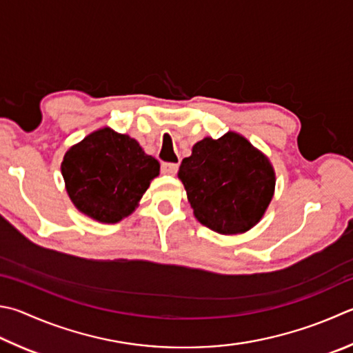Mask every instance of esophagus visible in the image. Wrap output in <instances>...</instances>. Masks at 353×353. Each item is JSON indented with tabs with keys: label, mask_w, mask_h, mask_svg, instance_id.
Here are the masks:
<instances>
[{
	"label": "esophagus",
	"mask_w": 353,
	"mask_h": 353,
	"mask_svg": "<svg viewBox=\"0 0 353 353\" xmlns=\"http://www.w3.org/2000/svg\"><path fill=\"white\" fill-rule=\"evenodd\" d=\"M179 165L177 163H171V162H165L162 163V172L163 174H168V176H174L177 172Z\"/></svg>",
	"instance_id": "34e87169"
}]
</instances>
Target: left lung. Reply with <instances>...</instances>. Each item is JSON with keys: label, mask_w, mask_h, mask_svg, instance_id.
<instances>
[{"label": "left lung", "mask_w": 353, "mask_h": 353, "mask_svg": "<svg viewBox=\"0 0 353 353\" xmlns=\"http://www.w3.org/2000/svg\"><path fill=\"white\" fill-rule=\"evenodd\" d=\"M177 176L196 219L221 234L245 233L254 227L276 183L268 157L233 131L197 142Z\"/></svg>", "instance_id": "left-lung-1"}]
</instances>
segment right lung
Returning <instances> with one entry per match:
<instances>
[{
	"label": "right lung",
	"instance_id": "obj_1",
	"mask_svg": "<svg viewBox=\"0 0 353 353\" xmlns=\"http://www.w3.org/2000/svg\"><path fill=\"white\" fill-rule=\"evenodd\" d=\"M159 171L157 160L145 154L137 140L111 128L89 134L61 162L70 201L83 214L103 223L130 216Z\"/></svg>",
	"mask_w": 353,
	"mask_h": 353
}]
</instances>
